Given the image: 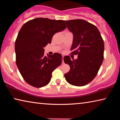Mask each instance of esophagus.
Masks as SVG:
<instances>
[{
  "instance_id": "1",
  "label": "esophagus",
  "mask_w": 120,
  "mask_h": 120,
  "mask_svg": "<svg viewBox=\"0 0 120 120\" xmlns=\"http://www.w3.org/2000/svg\"><path fill=\"white\" fill-rule=\"evenodd\" d=\"M62 64H64V55L62 56Z\"/></svg>"
}]
</instances>
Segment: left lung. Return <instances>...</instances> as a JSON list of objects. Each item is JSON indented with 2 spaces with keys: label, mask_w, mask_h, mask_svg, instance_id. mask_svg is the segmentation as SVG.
<instances>
[{
  "label": "left lung",
  "mask_w": 120,
  "mask_h": 120,
  "mask_svg": "<svg viewBox=\"0 0 120 120\" xmlns=\"http://www.w3.org/2000/svg\"><path fill=\"white\" fill-rule=\"evenodd\" d=\"M73 34L71 53L78 58L64 56V62L70 69L64 74L67 82L76 86H85L96 77L104 59V43L96 26L83 19L65 21Z\"/></svg>",
  "instance_id": "8db88e82"
}]
</instances>
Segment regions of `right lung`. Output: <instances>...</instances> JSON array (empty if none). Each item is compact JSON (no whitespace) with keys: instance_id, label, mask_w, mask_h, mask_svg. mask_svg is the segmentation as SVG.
<instances>
[{"instance_id":"right-lung-1","label":"right lung","mask_w":120,"mask_h":120,"mask_svg":"<svg viewBox=\"0 0 120 120\" xmlns=\"http://www.w3.org/2000/svg\"><path fill=\"white\" fill-rule=\"evenodd\" d=\"M66 28L62 20L36 18L22 26L15 44L16 62L24 79L40 88L50 82L52 73L62 62L58 53L44 56V48L51 43L53 36Z\"/></svg>"}]
</instances>
